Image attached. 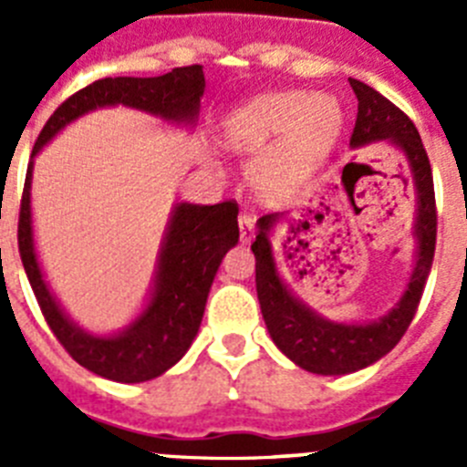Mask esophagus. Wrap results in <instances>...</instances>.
Listing matches in <instances>:
<instances>
[{
    "mask_svg": "<svg viewBox=\"0 0 467 467\" xmlns=\"http://www.w3.org/2000/svg\"><path fill=\"white\" fill-rule=\"evenodd\" d=\"M238 229H241V241L243 243H250L254 236V217L253 214L243 213L241 217H238Z\"/></svg>",
    "mask_w": 467,
    "mask_h": 467,
    "instance_id": "obj_1",
    "label": "esophagus"
}]
</instances>
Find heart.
I'll return each mask as SVG.
<instances>
[{
  "mask_svg": "<svg viewBox=\"0 0 467 467\" xmlns=\"http://www.w3.org/2000/svg\"><path fill=\"white\" fill-rule=\"evenodd\" d=\"M344 109L329 93L278 90L243 102L226 114L222 142L238 154H257L253 184L278 198L311 180L339 142Z\"/></svg>",
  "mask_w": 467,
  "mask_h": 467,
  "instance_id": "heart-1",
  "label": "heart"
}]
</instances>
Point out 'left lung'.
Masks as SVG:
<instances>
[{
  "instance_id": "left-lung-1",
  "label": "left lung",
  "mask_w": 467,
  "mask_h": 467,
  "mask_svg": "<svg viewBox=\"0 0 467 467\" xmlns=\"http://www.w3.org/2000/svg\"><path fill=\"white\" fill-rule=\"evenodd\" d=\"M350 88L358 98V119L353 128L350 147H365L372 142H388L398 147L407 159L416 193V217L411 236L416 243L414 269L410 283L386 316L369 323H339L320 316L316 308L304 304V299L292 292L278 269L274 253L275 226L283 222V213H271L259 217L257 238L253 243V253L257 259V296L262 306L264 323L269 329L274 344L290 358L295 365L323 377H339V374L358 372L381 360L386 353L395 348L402 334L410 327L411 317L419 308L420 295L431 274L432 257H435L437 213L435 189H432V171L420 135L410 117L400 111L390 100H386L379 90L369 88L358 79H348ZM344 168L346 192L353 201V182L346 180L350 168Z\"/></svg>"
}]
</instances>
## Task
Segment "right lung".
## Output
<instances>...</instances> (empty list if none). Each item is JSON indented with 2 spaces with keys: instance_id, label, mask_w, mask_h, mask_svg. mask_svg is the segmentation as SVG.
<instances>
[{
  "instance_id": "right-lung-1",
  "label": "right lung",
  "mask_w": 467,
  "mask_h": 467,
  "mask_svg": "<svg viewBox=\"0 0 467 467\" xmlns=\"http://www.w3.org/2000/svg\"><path fill=\"white\" fill-rule=\"evenodd\" d=\"M205 90L203 65L175 67L163 77H107L74 93L53 111L32 150L18 217V250L48 327L88 372L119 383L161 377L182 360L196 339L205 301L222 259L238 243V205L175 203L156 257L154 283L142 311L119 332H86L65 313L48 287L32 229V171L39 154L65 126L102 107H130L172 126L193 128Z\"/></svg>"
}]
</instances>
